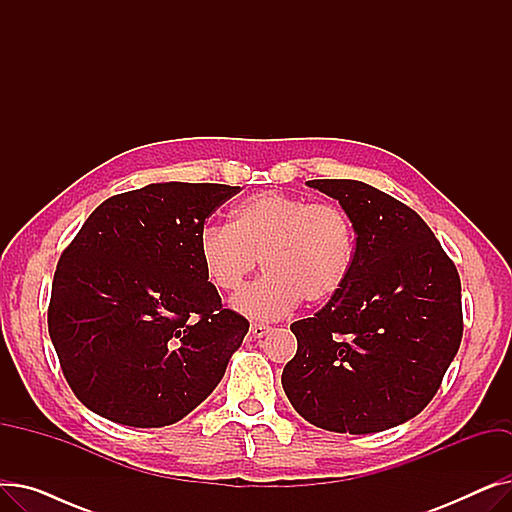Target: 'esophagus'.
Masks as SVG:
<instances>
[{
    "instance_id": "obj_1",
    "label": "esophagus",
    "mask_w": 512,
    "mask_h": 512,
    "mask_svg": "<svg viewBox=\"0 0 512 512\" xmlns=\"http://www.w3.org/2000/svg\"><path fill=\"white\" fill-rule=\"evenodd\" d=\"M272 332V328L270 326H263V324H253L251 326V334H253V338H265L267 334Z\"/></svg>"
}]
</instances>
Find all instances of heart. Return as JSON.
I'll return each instance as SVG.
<instances>
[{"label": "heart", "instance_id": "b5f03b06", "mask_svg": "<svg viewBox=\"0 0 512 512\" xmlns=\"http://www.w3.org/2000/svg\"><path fill=\"white\" fill-rule=\"evenodd\" d=\"M357 255L355 226L336 203L263 191L232 209L230 224L199 234L205 278L220 292H236L261 259L265 276L242 290L234 309L274 321L299 307L321 305L344 288Z\"/></svg>", "mask_w": 512, "mask_h": 512}]
</instances>
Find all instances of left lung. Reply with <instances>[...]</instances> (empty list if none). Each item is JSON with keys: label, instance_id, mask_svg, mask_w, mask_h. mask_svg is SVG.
I'll list each match as a JSON object with an SVG mask.
<instances>
[{"label": "left lung", "instance_id": "obj_1", "mask_svg": "<svg viewBox=\"0 0 512 512\" xmlns=\"http://www.w3.org/2000/svg\"><path fill=\"white\" fill-rule=\"evenodd\" d=\"M307 184L348 213L357 255L336 297L290 326L299 348L282 386L294 411L321 429L384 432L429 405L459 351V272L405 203L359 180Z\"/></svg>", "mask_w": 512, "mask_h": 512}]
</instances>
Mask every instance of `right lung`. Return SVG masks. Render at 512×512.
Returning a JSON list of instances; mask_svg holds the SVG:
<instances>
[{"instance_id":"obj_1","label":"right lung","mask_w":512,"mask_h":512,"mask_svg":"<svg viewBox=\"0 0 512 512\" xmlns=\"http://www.w3.org/2000/svg\"><path fill=\"white\" fill-rule=\"evenodd\" d=\"M228 184L157 182L103 201L58 261L47 311L64 378L130 427L180 421L224 378L249 321L222 307L199 261Z\"/></svg>"}]
</instances>
